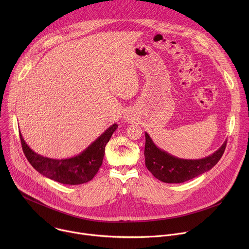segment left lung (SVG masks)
Wrapping results in <instances>:
<instances>
[{
    "label": "left lung",
    "instance_id": "1",
    "mask_svg": "<svg viewBox=\"0 0 249 249\" xmlns=\"http://www.w3.org/2000/svg\"><path fill=\"white\" fill-rule=\"evenodd\" d=\"M145 162L149 171L165 183H182L210 170L221 160L227 146H223L211 156L201 160H182L159 149L148 133H145Z\"/></svg>",
    "mask_w": 249,
    "mask_h": 249
}]
</instances>
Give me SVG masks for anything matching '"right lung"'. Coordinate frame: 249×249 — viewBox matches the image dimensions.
Returning <instances> with one entry per match:
<instances>
[{
	"label": "right lung",
	"mask_w": 249,
	"mask_h": 249,
	"mask_svg": "<svg viewBox=\"0 0 249 249\" xmlns=\"http://www.w3.org/2000/svg\"><path fill=\"white\" fill-rule=\"evenodd\" d=\"M117 127V124H113L83 153L65 160L49 159L34 153L25 143L20 132L19 137L24 156L39 173L59 183L78 185L87 183L93 178L102 164L105 146Z\"/></svg>",
	"instance_id": "add662e5"
}]
</instances>
